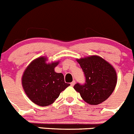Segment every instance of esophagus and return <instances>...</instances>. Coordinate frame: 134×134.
Listing matches in <instances>:
<instances>
[{"mask_svg": "<svg viewBox=\"0 0 134 134\" xmlns=\"http://www.w3.org/2000/svg\"><path fill=\"white\" fill-rule=\"evenodd\" d=\"M75 81H73V82H71V87H73L75 85Z\"/></svg>", "mask_w": 134, "mask_h": 134, "instance_id": "1", "label": "esophagus"}]
</instances>
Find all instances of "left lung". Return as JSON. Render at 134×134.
Listing matches in <instances>:
<instances>
[{
	"instance_id": "8db88e82",
	"label": "left lung",
	"mask_w": 134,
	"mask_h": 134,
	"mask_svg": "<svg viewBox=\"0 0 134 134\" xmlns=\"http://www.w3.org/2000/svg\"><path fill=\"white\" fill-rule=\"evenodd\" d=\"M77 62L85 74V82L75 85V91L90 104L97 105L106 100L114 91L117 82L114 67L98 56L80 59Z\"/></svg>"
}]
</instances>
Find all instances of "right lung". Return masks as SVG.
Instances as JSON below:
<instances>
[{"label":"right lung","mask_w":134,"mask_h":134,"mask_svg":"<svg viewBox=\"0 0 134 134\" xmlns=\"http://www.w3.org/2000/svg\"><path fill=\"white\" fill-rule=\"evenodd\" d=\"M42 57L33 61L25 70L22 83L28 98L36 104L46 107L52 104L61 91L70 85L62 73L55 72L59 62L47 64Z\"/></svg>","instance_id":"add662e5"}]
</instances>
